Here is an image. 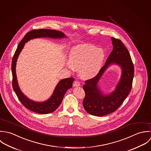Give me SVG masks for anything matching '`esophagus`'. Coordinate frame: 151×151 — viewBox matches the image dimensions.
I'll return each instance as SVG.
<instances>
[{
	"label": "esophagus",
	"mask_w": 151,
	"mask_h": 151,
	"mask_svg": "<svg viewBox=\"0 0 151 151\" xmlns=\"http://www.w3.org/2000/svg\"><path fill=\"white\" fill-rule=\"evenodd\" d=\"M73 86H74L75 87H78V86H81V84H80V83H79L78 81H75V82H74Z\"/></svg>",
	"instance_id": "obj_1"
}]
</instances>
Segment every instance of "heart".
<instances>
[{
	"label": "heart",
	"mask_w": 151,
	"mask_h": 151,
	"mask_svg": "<svg viewBox=\"0 0 151 151\" xmlns=\"http://www.w3.org/2000/svg\"><path fill=\"white\" fill-rule=\"evenodd\" d=\"M105 60L103 49L91 44H84L74 48L69 55L66 67L70 70L79 71L81 77L91 79L101 70Z\"/></svg>",
	"instance_id": "b5f03b06"
}]
</instances>
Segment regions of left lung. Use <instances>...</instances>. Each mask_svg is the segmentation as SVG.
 Returning <instances> with one entry per match:
<instances>
[{
  "label": "left lung",
  "instance_id": "obj_1",
  "mask_svg": "<svg viewBox=\"0 0 151 151\" xmlns=\"http://www.w3.org/2000/svg\"><path fill=\"white\" fill-rule=\"evenodd\" d=\"M113 51L99 73L85 81L83 89L85 92L83 106L91 115L104 116L115 111L128 96L132 88L134 74V65L130 54L120 40L111 37ZM119 65L122 69L121 79L115 89L104 93L98 85L102 76L111 64Z\"/></svg>",
  "mask_w": 151,
  "mask_h": 151
}]
</instances>
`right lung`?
Returning a JSON list of instances; mask_svg holds the SVG:
<instances>
[{
	"mask_svg": "<svg viewBox=\"0 0 151 151\" xmlns=\"http://www.w3.org/2000/svg\"><path fill=\"white\" fill-rule=\"evenodd\" d=\"M66 37L67 36H66L62 32L60 31L49 29L34 30L30 31L26 34L23 40L19 43L17 48L16 50L12 63L13 88L23 105L33 112L45 114L54 111L60 106L65 93L69 89H70L72 87V84L75 79L73 78H68L60 80L57 85L51 96L48 100L42 102L35 101L27 97L20 89L16 72L17 58L24 48L25 44L30 40L41 37L61 39L66 38Z\"/></svg>",
	"mask_w": 151,
	"mask_h": 151,
	"instance_id": "1",
	"label": "right lung"
}]
</instances>
